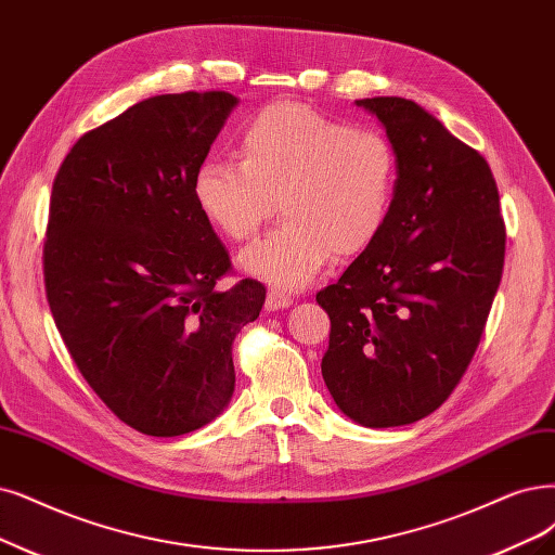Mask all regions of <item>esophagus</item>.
Here are the masks:
<instances>
[{
	"label": "esophagus",
	"instance_id": "34e87169",
	"mask_svg": "<svg viewBox=\"0 0 555 555\" xmlns=\"http://www.w3.org/2000/svg\"><path fill=\"white\" fill-rule=\"evenodd\" d=\"M293 304L291 297H285L281 293H270L264 299V309L267 311H281V309H288V306Z\"/></svg>",
	"mask_w": 555,
	"mask_h": 555
}]
</instances>
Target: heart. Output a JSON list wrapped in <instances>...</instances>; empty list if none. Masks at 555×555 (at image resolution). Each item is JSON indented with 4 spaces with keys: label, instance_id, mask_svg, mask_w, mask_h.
I'll list each match as a JSON object with an SVG mask.
<instances>
[{
    "label": "heart",
    "instance_id": "1",
    "mask_svg": "<svg viewBox=\"0 0 555 555\" xmlns=\"http://www.w3.org/2000/svg\"><path fill=\"white\" fill-rule=\"evenodd\" d=\"M240 164L203 162L194 201L233 242L254 237L276 212L283 223L240 256L242 270L274 293L311 285L336 258L371 249L398 192V155L377 130L347 128L299 102H276L246 122Z\"/></svg>",
    "mask_w": 555,
    "mask_h": 555
}]
</instances>
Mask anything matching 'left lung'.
Wrapping results in <instances>:
<instances>
[{
	"mask_svg": "<svg viewBox=\"0 0 555 555\" xmlns=\"http://www.w3.org/2000/svg\"><path fill=\"white\" fill-rule=\"evenodd\" d=\"M398 155L386 229L315 295L332 320L322 377L365 427L439 409L474 359L496 297L505 223L487 159L414 100L363 98Z\"/></svg>",
	"mask_w": 555,
	"mask_h": 555,
	"instance_id": "8db88e82",
	"label": "left lung"
}]
</instances>
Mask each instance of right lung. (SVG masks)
<instances>
[{"mask_svg":"<svg viewBox=\"0 0 555 555\" xmlns=\"http://www.w3.org/2000/svg\"><path fill=\"white\" fill-rule=\"evenodd\" d=\"M237 98L141 100L70 149L43 246L48 304L81 377L137 433L180 437L235 391L233 340L262 283L217 281L231 258L194 201L196 169Z\"/></svg>","mask_w":555,"mask_h":555,"instance_id":"add662e5","label":"right lung"}]
</instances>
